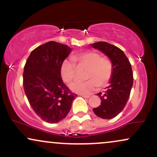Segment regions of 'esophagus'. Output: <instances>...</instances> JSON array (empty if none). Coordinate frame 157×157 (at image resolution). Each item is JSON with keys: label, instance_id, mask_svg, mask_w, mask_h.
<instances>
[{"label": "esophagus", "instance_id": "34e87169", "mask_svg": "<svg viewBox=\"0 0 157 157\" xmlns=\"http://www.w3.org/2000/svg\"><path fill=\"white\" fill-rule=\"evenodd\" d=\"M80 96H82V97H84V98H89V97H90L89 95H84V94H80Z\"/></svg>", "mask_w": 157, "mask_h": 157}]
</instances>
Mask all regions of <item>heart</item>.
<instances>
[{"mask_svg":"<svg viewBox=\"0 0 157 157\" xmlns=\"http://www.w3.org/2000/svg\"><path fill=\"white\" fill-rule=\"evenodd\" d=\"M72 60L66 59L60 66V75L66 82H71L77 75V66L87 68L85 73L86 81H75L70 89L80 94H90L97 89L109 83L113 75V63L109 57L101 56L95 51L81 52L72 56Z\"/></svg>","mask_w":157,"mask_h":157,"instance_id":"1","label":"heart"}]
</instances>
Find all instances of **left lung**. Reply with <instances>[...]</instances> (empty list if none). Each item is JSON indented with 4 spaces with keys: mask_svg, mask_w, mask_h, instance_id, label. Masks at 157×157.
Masks as SVG:
<instances>
[{
    "mask_svg": "<svg viewBox=\"0 0 157 157\" xmlns=\"http://www.w3.org/2000/svg\"><path fill=\"white\" fill-rule=\"evenodd\" d=\"M91 46L103 52L113 63V71L109 86L103 94H97L101 103L93 109L97 117L109 120L117 116L128 100L134 81L132 68L129 60L120 48L102 41Z\"/></svg>",
    "mask_w": 157,
    "mask_h": 157,
    "instance_id": "left-lung-1",
    "label": "left lung"
}]
</instances>
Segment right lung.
Returning <instances> with one entry per match:
<instances>
[{"mask_svg": "<svg viewBox=\"0 0 157 157\" xmlns=\"http://www.w3.org/2000/svg\"><path fill=\"white\" fill-rule=\"evenodd\" d=\"M66 45L50 41L29 56L23 73V85L30 105L48 123L66 117L77 96L63 82L60 66L71 52Z\"/></svg>", "mask_w": 157, "mask_h": 157, "instance_id": "1", "label": "right lung"}]
</instances>
